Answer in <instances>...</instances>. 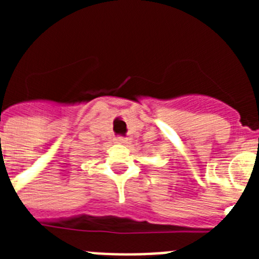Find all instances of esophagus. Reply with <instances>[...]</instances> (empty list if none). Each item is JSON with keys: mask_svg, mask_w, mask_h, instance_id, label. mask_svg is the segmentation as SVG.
<instances>
[{"mask_svg": "<svg viewBox=\"0 0 259 259\" xmlns=\"http://www.w3.org/2000/svg\"><path fill=\"white\" fill-rule=\"evenodd\" d=\"M115 143L116 144H125V143H127V140H125L124 137H116Z\"/></svg>", "mask_w": 259, "mask_h": 259, "instance_id": "1", "label": "esophagus"}]
</instances>
